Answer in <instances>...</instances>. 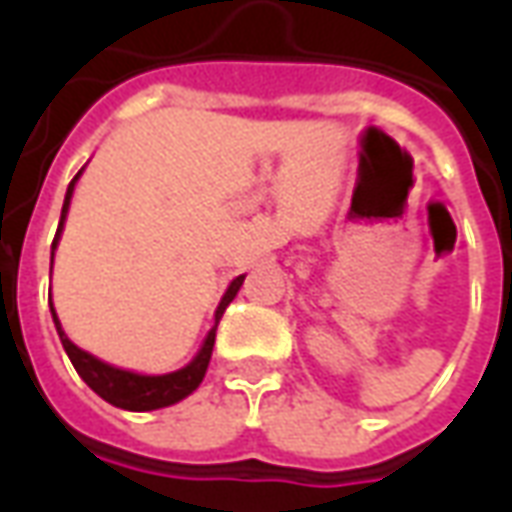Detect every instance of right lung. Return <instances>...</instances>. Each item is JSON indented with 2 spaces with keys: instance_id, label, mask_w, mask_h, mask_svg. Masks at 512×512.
<instances>
[{
  "instance_id": "add662e5",
  "label": "right lung",
  "mask_w": 512,
  "mask_h": 512,
  "mask_svg": "<svg viewBox=\"0 0 512 512\" xmlns=\"http://www.w3.org/2000/svg\"><path fill=\"white\" fill-rule=\"evenodd\" d=\"M82 172H76V178L71 180V186H68V194H65V205H62V216H60V227H57V235H54V244L51 249H57V241H60L62 233V222H65V216H68V205H71L73 197V186H76V180H79ZM244 285V277H235L230 282V288L224 293L222 304H219V310H216V323L227 310V304L235 299V293L238 288ZM54 323H57V334H60L62 348H65V354L71 356L73 367H76V373L82 376V381L90 389H93L95 395H101L106 403H112L117 408H126V411H153V408H164L172 406V403H178L186 395H191L197 386L202 384V378H205V370H208V362H211L213 354V343H216V326H213L208 337H205V343H202L200 354L191 359L189 365L180 367L175 373H167V376H139V373H131V370H120V367H112L101 362V359H95L93 354H87L82 351L79 345H73L65 332H62L60 321H57V312H54Z\"/></svg>"
}]
</instances>
